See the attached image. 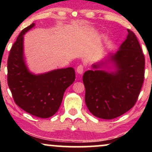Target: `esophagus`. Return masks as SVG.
<instances>
[{"instance_id": "obj_1", "label": "esophagus", "mask_w": 152, "mask_h": 152, "mask_svg": "<svg viewBox=\"0 0 152 152\" xmlns=\"http://www.w3.org/2000/svg\"><path fill=\"white\" fill-rule=\"evenodd\" d=\"M84 70V66L83 65H79L78 67H77L76 71L79 74H82V73H83Z\"/></svg>"}]
</instances>
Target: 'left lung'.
I'll list each match as a JSON object with an SVG mask.
<instances>
[{
	"label": "left lung",
	"mask_w": 152,
	"mask_h": 152,
	"mask_svg": "<svg viewBox=\"0 0 152 152\" xmlns=\"http://www.w3.org/2000/svg\"><path fill=\"white\" fill-rule=\"evenodd\" d=\"M127 39L109 61L115 72L88 70L84 72L85 102L92 115L112 119L134 106L144 80L145 58L135 33L127 29ZM103 62L92 65L97 69Z\"/></svg>",
	"instance_id": "obj_1"
}]
</instances>
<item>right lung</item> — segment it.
I'll list each match as a JSON object with an SVG mask.
<instances>
[{"mask_svg": "<svg viewBox=\"0 0 152 152\" xmlns=\"http://www.w3.org/2000/svg\"><path fill=\"white\" fill-rule=\"evenodd\" d=\"M35 26L32 23L18 36L7 61L8 85L18 106L40 118H48L58 111L64 92L75 80L72 67L35 75L30 72L23 56V35Z\"/></svg>", "mask_w": 152, "mask_h": 152, "instance_id": "obj_1", "label": "right lung"}]
</instances>
